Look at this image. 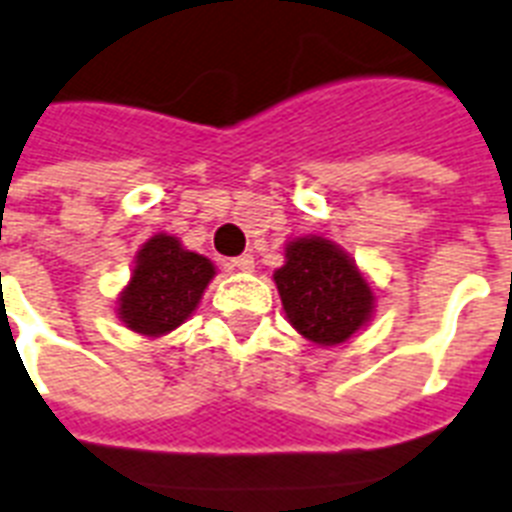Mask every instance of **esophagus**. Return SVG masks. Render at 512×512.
Listing matches in <instances>:
<instances>
[{
	"label": "esophagus",
	"mask_w": 512,
	"mask_h": 512,
	"mask_svg": "<svg viewBox=\"0 0 512 512\" xmlns=\"http://www.w3.org/2000/svg\"><path fill=\"white\" fill-rule=\"evenodd\" d=\"M227 267L237 269V272H251L253 256H251V253H243V256H237V259H230V264H227Z\"/></svg>",
	"instance_id": "obj_1"
}]
</instances>
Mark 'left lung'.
I'll use <instances>...</instances> for the list:
<instances>
[{
  "label": "left lung",
  "instance_id": "8db88e82",
  "mask_svg": "<svg viewBox=\"0 0 512 512\" xmlns=\"http://www.w3.org/2000/svg\"><path fill=\"white\" fill-rule=\"evenodd\" d=\"M282 309L298 333L322 346L349 341L370 320V285L354 261L325 237H301L275 272Z\"/></svg>",
  "mask_w": 512,
  "mask_h": 512
}]
</instances>
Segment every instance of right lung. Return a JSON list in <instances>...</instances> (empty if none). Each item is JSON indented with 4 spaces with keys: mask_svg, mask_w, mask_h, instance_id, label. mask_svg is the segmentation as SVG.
<instances>
[{
    "mask_svg": "<svg viewBox=\"0 0 512 512\" xmlns=\"http://www.w3.org/2000/svg\"><path fill=\"white\" fill-rule=\"evenodd\" d=\"M214 277V264L185 251L177 237H150L137 253L132 282L118 298V314L142 335H163L195 312Z\"/></svg>",
    "mask_w": 512,
    "mask_h": 512,
    "instance_id": "1",
    "label": "right lung"
}]
</instances>
